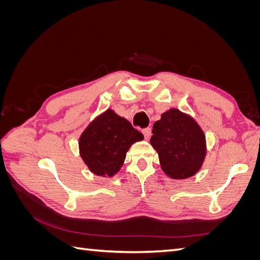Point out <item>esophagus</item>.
Here are the masks:
<instances>
[{
	"mask_svg": "<svg viewBox=\"0 0 260 260\" xmlns=\"http://www.w3.org/2000/svg\"><path fill=\"white\" fill-rule=\"evenodd\" d=\"M142 132H143L145 139L151 138V136H152V129L151 128H145V129L142 130Z\"/></svg>",
	"mask_w": 260,
	"mask_h": 260,
	"instance_id": "34e87169",
	"label": "esophagus"
}]
</instances>
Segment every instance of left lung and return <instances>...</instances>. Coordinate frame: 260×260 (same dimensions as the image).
Returning <instances> with one entry per match:
<instances>
[{"label": "left lung", "mask_w": 260, "mask_h": 260, "mask_svg": "<svg viewBox=\"0 0 260 260\" xmlns=\"http://www.w3.org/2000/svg\"><path fill=\"white\" fill-rule=\"evenodd\" d=\"M151 144L165 174L172 179L194 176L205 158V136L191 117L178 109L161 115L153 125Z\"/></svg>", "instance_id": "left-lung-1"}]
</instances>
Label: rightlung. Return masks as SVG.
Listing matches in <instances>:
<instances>
[{
	"label": "right lung",
	"mask_w": 260,
	"mask_h": 260,
	"mask_svg": "<svg viewBox=\"0 0 260 260\" xmlns=\"http://www.w3.org/2000/svg\"><path fill=\"white\" fill-rule=\"evenodd\" d=\"M141 140L142 133L127 119L108 109L82 133L80 154L94 174L113 177L121 168L130 146Z\"/></svg>",
	"instance_id": "right-lung-1"
}]
</instances>
